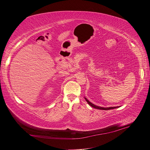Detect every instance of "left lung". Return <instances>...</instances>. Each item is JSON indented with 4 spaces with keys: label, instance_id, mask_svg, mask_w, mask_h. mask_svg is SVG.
I'll return each mask as SVG.
<instances>
[{
    "label": "left lung",
    "instance_id": "left-lung-1",
    "mask_svg": "<svg viewBox=\"0 0 150 150\" xmlns=\"http://www.w3.org/2000/svg\"><path fill=\"white\" fill-rule=\"evenodd\" d=\"M85 99L86 101L87 102V103L92 106V107L95 108H97V109H99V110H111V109H114V108H118L119 107H99V106H96L95 105H94L93 104L91 103V102H90L88 99H87L86 98H85Z\"/></svg>",
    "mask_w": 150,
    "mask_h": 150
}]
</instances>
